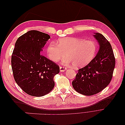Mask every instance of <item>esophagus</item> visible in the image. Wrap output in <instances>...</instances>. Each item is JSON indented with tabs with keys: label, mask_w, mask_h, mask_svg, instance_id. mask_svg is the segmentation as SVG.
<instances>
[{
	"label": "esophagus",
	"mask_w": 125,
	"mask_h": 125,
	"mask_svg": "<svg viewBox=\"0 0 125 125\" xmlns=\"http://www.w3.org/2000/svg\"><path fill=\"white\" fill-rule=\"evenodd\" d=\"M60 71L61 72H63L66 70L67 68L65 67H62V66H60Z\"/></svg>",
	"instance_id": "34e87169"
}]
</instances>
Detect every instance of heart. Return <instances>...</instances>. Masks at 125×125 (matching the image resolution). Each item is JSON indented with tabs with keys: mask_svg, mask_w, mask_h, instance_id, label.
I'll return each mask as SVG.
<instances>
[{
	"mask_svg": "<svg viewBox=\"0 0 125 125\" xmlns=\"http://www.w3.org/2000/svg\"><path fill=\"white\" fill-rule=\"evenodd\" d=\"M96 52V46L93 41L73 37L60 39L57 43L52 42L47 48V55L52 61H58L66 53L67 57L62 60V63H73L75 67L88 65L94 57Z\"/></svg>",
	"mask_w": 125,
	"mask_h": 125,
	"instance_id": "obj_1",
	"label": "heart"
}]
</instances>
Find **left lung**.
<instances>
[{
    "label": "left lung",
    "mask_w": 125,
    "mask_h": 125,
    "mask_svg": "<svg viewBox=\"0 0 125 125\" xmlns=\"http://www.w3.org/2000/svg\"><path fill=\"white\" fill-rule=\"evenodd\" d=\"M95 34L100 45L99 51L88 65L79 69L72 82L74 89L84 95H94L104 89L111 81L115 66L110 43L101 34Z\"/></svg>",
    "instance_id": "8db88e82"
}]
</instances>
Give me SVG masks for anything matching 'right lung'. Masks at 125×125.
Masks as SVG:
<instances>
[{"mask_svg":"<svg viewBox=\"0 0 125 125\" xmlns=\"http://www.w3.org/2000/svg\"><path fill=\"white\" fill-rule=\"evenodd\" d=\"M51 38L47 34L31 30L20 36L11 56L13 77L26 93L40 97L54 88V77L59 73V67L41 53Z\"/></svg>","mask_w":125,"mask_h":125,"instance_id":"right-lung-1","label":"right lung"}]
</instances>
